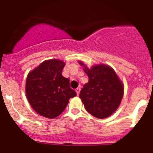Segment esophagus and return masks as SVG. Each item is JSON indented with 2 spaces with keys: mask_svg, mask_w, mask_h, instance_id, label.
<instances>
[{
  "mask_svg": "<svg viewBox=\"0 0 153 153\" xmlns=\"http://www.w3.org/2000/svg\"><path fill=\"white\" fill-rule=\"evenodd\" d=\"M76 94L79 95V92H80V87H78L76 89Z\"/></svg>",
  "mask_w": 153,
  "mask_h": 153,
  "instance_id": "obj_1",
  "label": "esophagus"
}]
</instances>
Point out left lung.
<instances>
[{
	"mask_svg": "<svg viewBox=\"0 0 153 153\" xmlns=\"http://www.w3.org/2000/svg\"><path fill=\"white\" fill-rule=\"evenodd\" d=\"M84 71L88 76L79 98L88 113L97 118L109 117L120 105L123 96V84L114 69L104 64L97 65L88 68L82 62Z\"/></svg>",
	"mask_w": 153,
	"mask_h": 153,
	"instance_id": "obj_1",
	"label": "left lung"
}]
</instances>
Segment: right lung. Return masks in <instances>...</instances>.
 Returning <instances> with one entry per match:
<instances>
[{
    "label": "right lung",
    "mask_w": 153,
    "mask_h": 153,
    "mask_svg": "<svg viewBox=\"0 0 153 153\" xmlns=\"http://www.w3.org/2000/svg\"><path fill=\"white\" fill-rule=\"evenodd\" d=\"M65 63L62 60H45L27 75L26 95L37 114L55 118L64 111L70 98L76 95L68 78L62 75Z\"/></svg>",
    "instance_id": "add662e5"
}]
</instances>
